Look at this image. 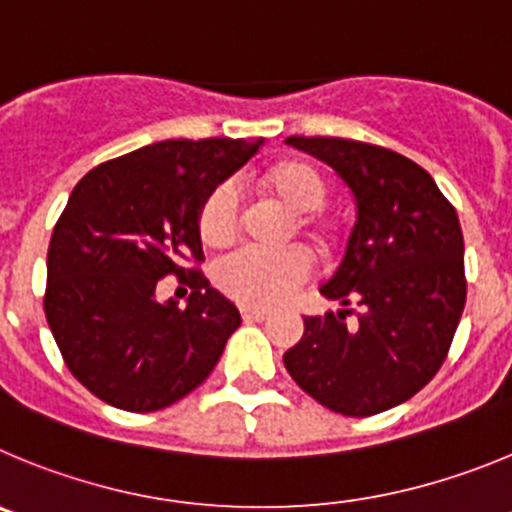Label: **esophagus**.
Here are the masks:
<instances>
[{"label": "esophagus", "mask_w": 512, "mask_h": 512, "mask_svg": "<svg viewBox=\"0 0 512 512\" xmlns=\"http://www.w3.org/2000/svg\"><path fill=\"white\" fill-rule=\"evenodd\" d=\"M242 319L245 321H267L270 319V311H265V308L242 306Z\"/></svg>", "instance_id": "1"}]
</instances>
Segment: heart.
I'll return each mask as SVG.
<instances>
[{
	"label": "heart",
	"instance_id": "b5f03b06",
	"mask_svg": "<svg viewBox=\"0 0 512 512\" xmlns=\"http://www.w3.org/2000/svg\"><path fill=\"white\" fill-rule=\"evenodd\" d=\"M262 188L273 193L280 204L298 214L296 227L311 242L313 250L326 252L331 245V232L321 224L313 211L326 204L329 188L324 178L306 163L290 160L262 173ZM239 232V193L232 183H219L211 188L199 209V234L204 245L227 247ZM216 285L229 298L247 306H273L283 301L290 290L303 283L308 275V257L301 250H237L216 262Z\"/></svg>",
	"mask_w": 512,
	"mask_h": 512
}]
</instances>
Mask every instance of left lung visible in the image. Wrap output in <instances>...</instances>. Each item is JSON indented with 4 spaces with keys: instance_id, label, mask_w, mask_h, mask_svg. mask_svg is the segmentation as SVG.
<instances>
[{
    "instance_id": "8db88e82",
    "label": "left lung",
    "mask_w": 512,
    "mask_h": 512,
    "mask_svg": "<svg viewBox=\"0 0 512 512\" xmlns=\"http://www.w3.org/2000/svg\"><path fill=\"white\" fill-rule=\"evenodd\" d=\"M285 145L329 165L357 206L342 262L319 288L342 308L303 319L285 370L329 411L375 416L444 365L467 301L459 216L434 178L393 150L342 137Z\"/></svg>"
}]
</instances>
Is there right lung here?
<instances>
[{"label": "right lung", "instance_id": "right-lung-1", "mask_svg": "<svg viewBox=\"0 0 512 512\" xmlns=\"http://www.w3.org/2000/svg\"><path fill=\"white\" fill-rule=\"evenodd\" d=\"M260 140H163L96 165L73 188L48 247L45 319L84 388L132 413L196 390L242 324L199 270V209L262 147ZM189 275L186 307L154 285Z\"/></svg>", "mask_w": 512, "mask_h": 512}]
</instances>
